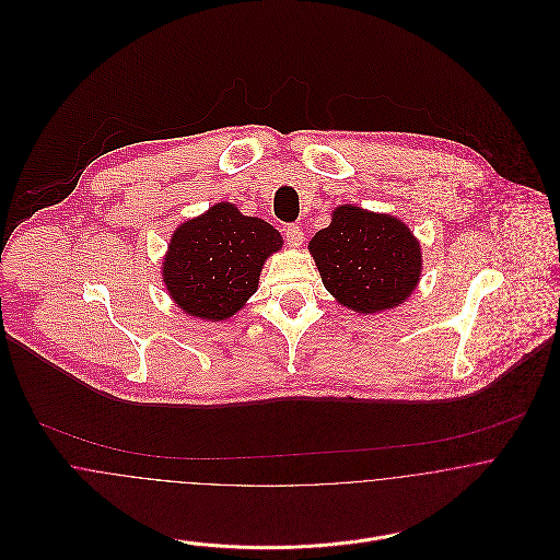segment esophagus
Segmentation results:
<instances>
[{"label":"esophagus","mask_w":560,"mask_h":560,"mask_svg":"<svg viewBox=\"0 0 560 560\" xmlns=\"http://www.w3.org/2000/svg\"><path fill=\"white\" fill-rule=\"evenodd\" d=\"M284 235H287V241H289V245H293V247H300L302 243H304V233H302V229L300 226H287L284 229Z\"/></svg>","instance_id":"34e87169"}]
</instances>
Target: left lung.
<instances>
[{
	"instance_id": "8db88e82",
	"label": "left lung",
	"mask_w": 560,
	"mask_h": 560,
	"mask_svg": "<svg viewBox=\"0 0 560 560\" xmlns=\"http://www.w3.org/2000/svg\"><path fill=\"white\" fill-rule=\"evenodd\" d=\"M308 249L323 287L358 315H380L409 300L422 276V245L390 215L340 205Z\"/></svg>"
}]
</instances>
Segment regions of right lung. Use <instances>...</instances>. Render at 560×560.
Returning a JSON list of instances; mask_svg holds the SVG:
<instances>
[{"label":"right lung","mask_w":560,"mask_h":560,"mask_svg":"<svg viewBox=\"0 0 560 560\" xmlns=\"http://www.w3.org/2000/svg\"><path fill=\"white\" fill-rule=\"evenodd\" d=\"M280 247L282 235L271 224L218 202L172 233L161 260L165 291L194 319H231L256 293L265 260Z\"/></svg>","instance_id":"add662e5"}]
</instances>
